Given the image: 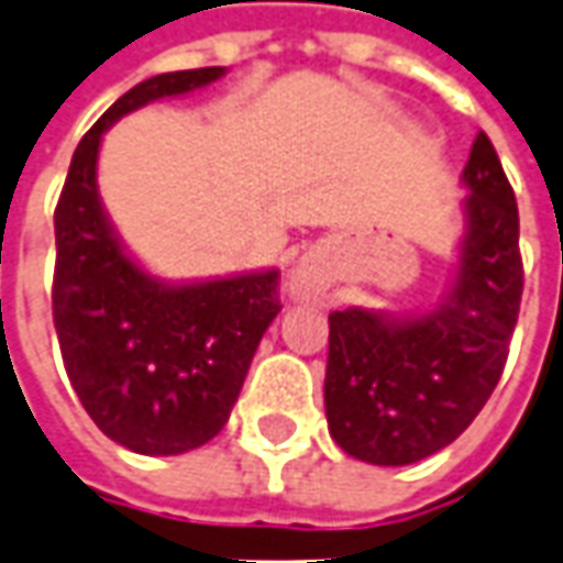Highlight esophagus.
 Segmentation results:
<instances>
[{
  "label": "esophagus",
  "mask_w": 563,
  "mask_h": 563,
  "mask_svg": "<svg viewBox=\"0 0 563 563\" xmlns=\"http://www.w3.org/2000/svg\"><path fill=\"white\" fill-rule=\"evenodd\" d=\"M290 294H294L297 300H306V297L316 294V273H312V266H297V269L290 273Z\"/></svg>",
  "instance_id": "1"
}]
</instances>
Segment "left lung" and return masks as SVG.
<instances>
[{"label": "left lung", "mask_w": 563, "mask_h": 563, "mask_svg": "<svg viewBox=\"0 0 563 563\" xmlns=\"http://www.w3.org/2000/svg\"><path fill=\"white\" fill-rule=\"evenodd\" d=\"M463 184L466 235L451 294L417 316L331 312L324 410L355 460L407 466L463 435L503 377L525 266L518 205L490 137L478 131Z\"/></svg>", "instance_id": "1"}]
</instances>
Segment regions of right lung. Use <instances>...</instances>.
I'll return each instance as SVG.
<instances>
[{"mask_svg":"<svg viewBox=\"0 0 563 563\" xmlns=\"http://www.w3.org/2000/svg\"><path fill=\"white\" fill-rule=\"evenodd\" d=\"M223 67L134 85L85 134L54 211L52 309L81 407L115 444L146 456L196 451L227 426L278 303V269L170 285L128 257L97 196L103 131L162 97L205 88Z\"/></svg>","mask_w":563,"mask_h":563,"instance_id":"add662e5","label":"right lung"}]
</instances>
